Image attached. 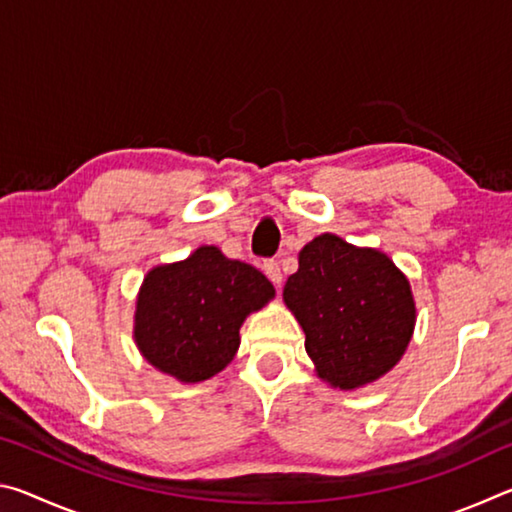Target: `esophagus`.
I'll list each match as a JSON object with an SVG mask.
<instances>
[{
  "label": "esophagus",
  "mask_w": 512,
  "mask_h": 512,
  "mask_svg": "<svg viewBox=\"0 0 512 512\" xmlns=\"http://www.w3.org/2000/svg\"><path fill=\"white\" fill-rule=\"evenodd\" d=\"M262 271L266 273V277H268V280H271L273 284H280V282H282L280 264H277L275 259H266V262L262 264Z\"/></svg>",
  "instance_id": "1"
}]
</instances>
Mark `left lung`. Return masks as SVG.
I'll list each match as a JSON object with an SVG mask.
<instances>
[{
  "label": "left lung",
  "mask_w": 512,
  "mask_h": 512,
  "mask_svg": "<svg viewBox=\"0 0 512 512\" xmlns=\"http://www.w3.org/2000/svg\"><path fill=\"white\" fill-rule=\"evenodd\" d=\"M284 302L305 329V350L332 386L357 388L391 370L411 341L409 280L379 250L320 235L300 250Z\"/></svg>",
  "instance_id": "left-lung-1"
}]
</instances>
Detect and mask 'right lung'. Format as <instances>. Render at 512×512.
Here are the masks:
<instances>
[{
  "label": "right lung",
  "instance_id": "add662e5",
  "mask_svg": "<svg viewBox=\"0 0 512 512\" xmlns=\"http://www.w3.org/2000/svg\"><path fill=\"white\" fill-rule=\"evenodd\" d=\"M273 296V284L255 266L201 246L185 262L144 277L135 343L151 366L171 377L210 379L235 357L244 318Z\"/></svg>",
  "mask_w": 512,
  "mask_h": 512
}]
</instances>
